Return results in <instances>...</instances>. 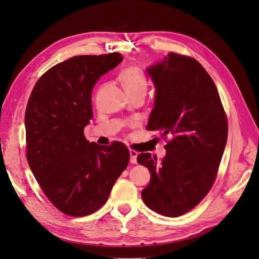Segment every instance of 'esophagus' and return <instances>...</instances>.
<instances>
[{
	"label": "esophagus",
	"instance_id": "obj_1",
	"mask_svg": "<svg viewBox=\"0 0 259 259\" xmlns=\"http://www.w3.org/2000/svg\"><path fill=\"white\" fill-rule=\"evenodd\" d=\"M137 156H138V153L134 150H130V161L132 163H136L137 162Z\"/></svg>",
	"mask_w": 259,
	"mask_h": 259
}]
</instances>
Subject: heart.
Wrapping results in <instances>:
<instances>
[{"mask_svg":"<svg viewBox=\"0 0 259 259\" xmlns=\"http://www.w3.org/2000/svg\"><path fill=\"white\" fill-rule=\"evenodd\" d=\"M121 81L127 96H146L149 85L148 78L139 68L132 67L124 70L121 73Z\"/></svg>","mask_w":259,"mask_h":259,"instance_id":"b5f03b06","label":"heart"}]
</instances>
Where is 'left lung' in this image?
<instances>
[{
  "label": "left lung",
  "mask_w": 259,
  "mask_h": 259,
  "mask_svg": "<svg viewBox=\"0 0 259 259\" xmlns=\"http://www.w3.org/2000/svg\"><path fill=\"white\" fill-rule=\"evenodd\" d=\"M155 87L147 128L169 136L161 161L141 153L151 173L141 191L149 208L177 218L195 207L215 180L227 140V120L213 80L191 57L169 53L147 68Z\"/></svg>",
  "instance_id": "8db88e82"
}]
</instances>
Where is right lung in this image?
<instances>
[{"label":"right lung","instance_id":"1","mask_svg":"<svg viewBox=\"0 0 259 259\" xmlns=\"http://www.w3.org/2000/svg\"><path fill=\"white\" fill-rule=\"evenodd\" d=\"M122 59L116 52L74 56L47 71L30 94L24 120L27 162L47 198L68 215L100 209L127 167L124 144L103 148L84 136L94 118L92 90Z\"/></svg>","mask_w":259,"mask_h":259}]
</instances>
